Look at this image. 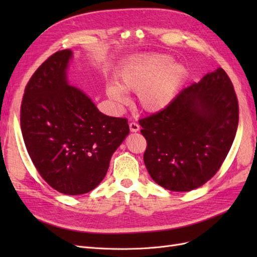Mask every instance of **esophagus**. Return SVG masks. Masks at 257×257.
Returning <instances> with one entry per match:
<instances>
[{
    "label": "esophagus",
    "mask_w": 257,
    "mask_h": 257,
    "mask_svg": "<svg viewBox=\"0 0 257 257\" xmlns=\"http://www.w3.org/2000/svg\"><path fill=\"white\" fill-rule=\"evenodd\" d=\"M139 128H141V126H139V124L135 121H132L130 122V130L131 132H138Z\"/></svg>",
    "instance_id": "1"
}]
</instances>
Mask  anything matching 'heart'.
I'll return each mask as SVG.
<instances>
[{"label":"heart","mask_w":257,"mask_h":257,"mask_svg":"<svg viewBox=\"0 0 257 257\" xmlns=\"http://www.w3.org/2000/svg\"><path fill=\"white\" fill-rule=\"evenodd\" d=\"M188 71L181 64H174L168 54H146L136 58L123 69L120 83L110 84L107 94L115 103L126 102L124 91L137 92V99L144 110L155 112L168 106L186 79Z\"/></svg>","instance_id":"b5f03b06"}]
</instances>
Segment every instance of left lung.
<instances>
[{
  "label": "left lung",
  "instance_id": "left-lung-1",
  "mask_svg": "<svg viewBox=\"0 0 257 257\" xmlns=\"http://www.w3.org/2000/svg\"><path fill=\"white\" fill-rule=\"evenodd\" d=\"M238 121L234 85L220 67L184 88L162 110L139 120L148 173L169 191L199 188L221 168Z\"/></svg>",
  "mask_w": 257,
  "mask_h": 257
}]
</instances>
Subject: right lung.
<instances>
[{
  "instance_id": "add662e5",
  "label": "right lung",
  "mask_w": 257,
  "mask_h": 257,
  "mask_svg": "<svg viewBox=\"0 0 257 257\" xmlns=\"http://www.w3.org/2000/svg\"><path fill=\"white\" fill-rule=\"evenodd\" d=\"M72 51L46 60L26 85L20 125L38 174L66 195L85 194L103 180L112 153L130 133L127 119L108 116L79 89L68 85Z\"/></svg>"
}]
</instances>
